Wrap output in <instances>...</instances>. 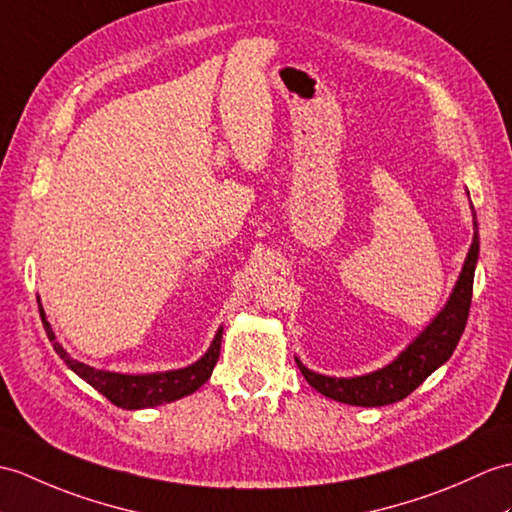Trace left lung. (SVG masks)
<instances>
[{
    "label": "left lung",
    "instance_id": "8db88e82",
    "mask_svg": "<svg viewBox=\"0 0 512 512\" xmlns=\"http://www.w3.org/2000/svg\"><path fill=\"white\" fill-rule=\"evenodd\" d=\"M478 255H480V235H478V220H475V211H473V240L469 246L465 266L460 270V277L454 285V290H451L445 307L432 318V323L427 325L390 364L366 375H358V377L320 375L316 371H310V368H307L299 358H294L301 368L303 377L307 379V384L329 399L349 403V406H362V408L388 406V403L406 399L414 388H419L425 379L430 377L438 366H443L451 358V353H454L462 331H465V325H467Z\"/></svg>",
    "mask_w": 512,
    "mask_h": 512
}]
</instances>
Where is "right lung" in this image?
I'll return each mask as SVG.
<instances>
[{
  "label": "right lung",
  "instance_id": "add662e5",
  "mask_svg": "<svg viewBox=\"0 0 512 512\" xmlns=\"http://www.w3.org/2000/svg\"><path fill=\"white\" fill-rule=\"evenodd\" d=\"M39 301V312L45 327V334L50 338L54 351L61 355V360L71 368L80 379H85L89 386L115 403L117 408L124 410H141V408H154L161 406V403H172L176 399H183L192 395L202 384L207 382L213 373V366H216L220 358V344H222V327L216 331V338L211 340L207 353L202 355L200 360L189 364L185 368H172V371H159V373H115V371H104V368H93L85 362H78L71 358V355L63 349V344L56 340L52 325L47 323L45 310Z\"/></svg>",
  "mask_w": 512,
  "mask_h": 512
}]
</instances>
